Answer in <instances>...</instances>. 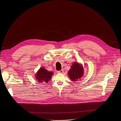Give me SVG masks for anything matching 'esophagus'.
Here are the masks:
<instances>
[{
  "mask_svg": "<svg viewBox=\"0 0 121 121\" xmlns=\"http://www.w3.org/2000/svg\"><path fill=\"white\" fill-rule=\"evenodd\" d=\"M63 72H64V70H63V69H62V70H60V71H57V73H63Z\"/></svg>",
  "mask_w": 121,
  "mask_h": 121,
  "instance_id": "34e87169",
  "label": "esophagus"
}]
</instances>
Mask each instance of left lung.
Wrapping results in <instances>:
<instances>
[{"mask_svg":"<svg viewBox=\"0 0 121 121\" xmlns=\"http://www.w3.org/2000/svg\"><path fill=\"white\" fill-rule=\"evenodd\" d=\"M83 69L82 65L74 62L72 65L68 72L69 76L72 81H77L83 75Z\"/></svg>","mask_w":121,"mask_h":121,"instance_id":"obj_1","label":"left lung"}]
</instances>
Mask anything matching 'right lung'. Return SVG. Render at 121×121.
Returning a JSON list of instances; mask_svg holds the SVG:
<instances>
[{
	"label": "right lung",
	"instance_id": "1",
	"mask_svg": "<svg viewBox=\"0 0 121 121\" xmlns=\"http://www.w3.org/2000/svg\"><path fill=\"white\" fill-rule=\"evenodd\" d=\"M53 73V72L48 71L45 68L41 67L36 73L35 77L39 82H46L47 83L52 78Z\"/></svg>",
	"mask_w": 121,
	"mask_h": 121
}]
</instances>
